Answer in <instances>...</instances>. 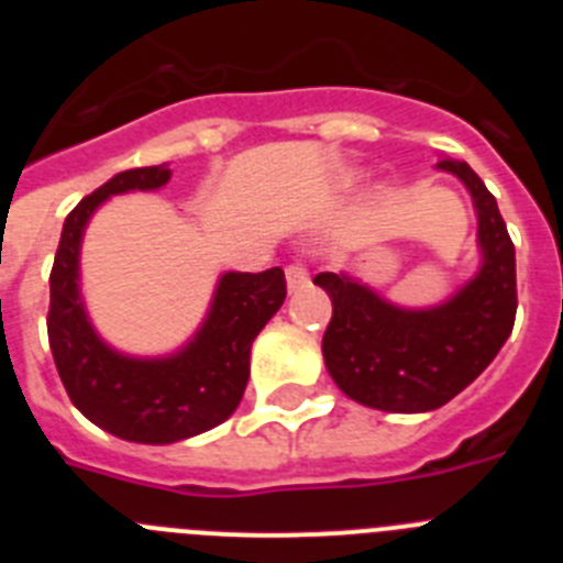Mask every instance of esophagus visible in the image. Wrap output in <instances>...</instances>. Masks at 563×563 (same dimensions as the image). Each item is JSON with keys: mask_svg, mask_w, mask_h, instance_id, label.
Listing matches in <instances>:
<instances>
[{"mask_svg": "<svg viewBox=\"0 0 563 563\" xmlns=\"http://www.w3.org/2000/svg\"><path fill=\"white\" fill-rule=\"evenodd\" d=\"M310 285V273H307V267L301 265V262H290L287 265V287H290V292L301 290V287Z\"/></svg>", "mask_w": 563, "mask_h": 563, "instance_id": "34e87169", "label": "esophagus"}]
</instances>
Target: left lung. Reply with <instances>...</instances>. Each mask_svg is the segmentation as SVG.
Here are the masks:
<instances>
[{
    "label": "left lung",
    "mask_w": 563,
    "mask_h": 563,
    "mask_svg": "<svg viewBox=\"0 0 563 563\" xmlns=\"http://www.w3.org/2000/svg\"><path fill=\"white\" fill-rule=\"evenodd\" d=\"M437 168L456 174L479 220L482 265L445 305L406 310L346 273H318L332 298L321 350L338 389L369 409L417 415L434 411L474 383L514 332L516 247L496 197L462 161Z\"/></svg>",
    "instance_id": "obj_1"
}]
</instances>
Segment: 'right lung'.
Here are the masks:
<instances>
[{
	"mask_svg": "<svg viewBox=\"0 0 563 563\" xmlns=\"http://www.w3.org/2000/svg\"><path fill=\"white\" fill-rule=\"evenodd\" d=\"M166 166L129 168L84 197L64 220L49 271L47 335L69 400L98 429L129 442L168 445L225 422L251 377V346L285 305L282 267L225 273L197 335L168 357L114 352L89 324L78 287V253L89 217L103 200L166 186Z\"/></svg>",
	"mask_w": 563,
	"mask_h": 563,
	"instance_id": "obj_1",
	"label": "right lung"
}]
</instances>
